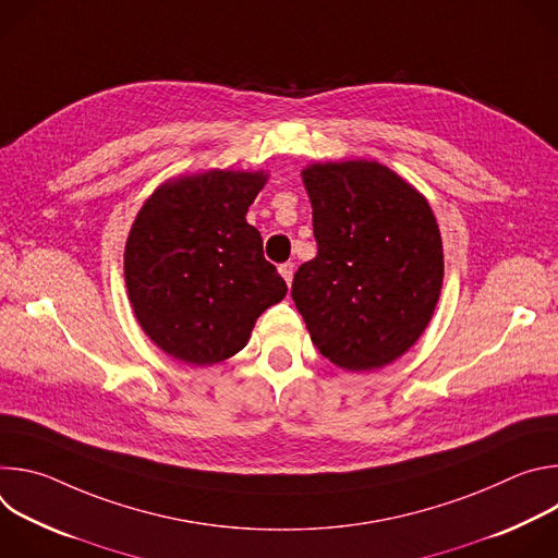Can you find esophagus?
I'll return each instance as SVG.
<instances>
[{
	"instance_id": "34e87169",
	"label": "esophagus",
	"mask_w": 558,
	"mask_h": 558,
	"mask_svg": "<svg viewBox=\"0 0 558 558\" xmlns=\"http://www.w3.org/2000/svg\"><path fill=\"white\" fill-rule=\"evenodd\" d=\"M278 271H280V276L287 280V284H291V278H293V263H282V265L278 267Z\"/></svg>"
}]
</instances>
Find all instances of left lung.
Masks as SVG:
<instances>
[{"label": "left lung", "mask_w": 558, "mask_h": 558, "mask_svg": "<svg viewBox=\"0 0 558 558\" xmlns=\"http://www.w3.org/2000/svg\"><path fill=\"white\" fill-rule=\"evenodd\" d=\"M317 256L291 298L315 349L347 371L404 355L428 327L444 280L441 233L428 201L375 161L302 170Z\"/></svg>", "instance_id": "obj_1"}]
</instances>
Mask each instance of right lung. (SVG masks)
I'll list each match as a JSON object with an SVG mask.
<instances>
[{"label":"right lung","instance_id":"1","mask_svg":"<svg viewBox=\"0 0 558 558\" xmlns=\"http://www.w3.org/2000/svg\"><path fill=\"white\" fill-rule=\"evenodd\" d=\"M265 172L209 170L158 187L125 243V287L149 340L207 366L241 351L287 282L265 260L247 209Z\"/></svg>","mask_w":558,"mask_h":558}]
</instances>
